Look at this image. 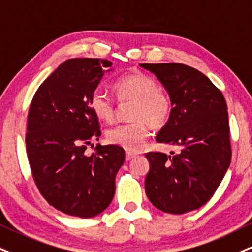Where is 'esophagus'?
<instances>
[{"instance_id": "1", "label": "esophagus", "mask_w": 252, "mask_h": 252, "mask_svg": "<svg viewBox=\"0 0 252 252\" xmlns=\"http://www.w3.org/2000/svg\"><path fill=\"white\" fill-rule=\"evenodd\" d=\"M135 157H136L135 153H132V152H126V161L132 160L133 158H135Z\"/></svg>"}]
</instances>
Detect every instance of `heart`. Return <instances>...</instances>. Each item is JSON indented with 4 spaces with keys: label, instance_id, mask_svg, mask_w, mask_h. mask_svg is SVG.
<instances>
[{
    "label": "heart",
    "instance_id": "heart-1",
    "mask_svg": "<svg viewBox=\"0 0 252 252\" xmlns=\"http://www.w3.org/2000/svg\"><path fill=\"white\" fill-rule=\"evenodd\" d=\"M113 91L119 101L133 100L129 110L132 120L111 127L106 133L107 140L127 151L141 150L150 135V124L154 127L163 126L172 114L173 102L169 95L159 89L153 77L142 72L119 77L113 83ZM90 107L99 119H114L116 104L104 90L95 89L91 93Z\"/></svg>",
    "mask_w": 252,
    "mask_h": 252
}]
</instances>
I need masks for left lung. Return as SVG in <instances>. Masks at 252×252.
Wrapping results in <instances>:
<instances>
[{
    "label": "left lung",
    "instance_id": "obj_1",
    "mask_svg": "<svg viewBox=\"0 0 252 252\" xmlns=\"http://www.w3.org/2000/svg\"><path fill=\"white\" fill-rule=\"evenodd\" d=\"M162 83L173 102L157 141L180 152L146 154L145 190L154 207L169 214L198 209L212 198L231 161L228 107L222 92L194 67L181 63L140 64Z\"/></svg>",
    "mask_w": 252,
    "mask_h": 252
}]
</instances>
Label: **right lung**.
<instances>
[{"label":"right lung","mask_w":252,"mask_h":252,"mask_svg":"<svg viewBox=\"0 0 252 252\" xmlns=\"http://www.w3.org/2000/svg\"><path fill=\"white\" fill-rule=\"evenodd\" d=\"M107 60L65 61L40 84L28 113L26 145L32 178L49 204L71 216H97L110 206L116 175L125 161L117 145L86 147L101 134L90 107Z\"/></svg>","instance_id":"1"}]
</instances>
